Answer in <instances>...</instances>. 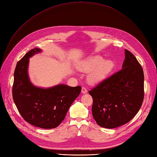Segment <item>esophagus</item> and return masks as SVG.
I'll return each mask as SVG.
<instances>
[{
	"instance_id": "1",
	"label": "esophagus",
	"mask_w": 157,
	"mask_h": 157,
	"mask_svg": "<svg viewBox=\"0 0 157 157\" xmlns=\"http://www.w3.org/2000/svg\"><path fill=\"white\" fill-rule=\"evenodd\" d=\"M86 92H87L86 88H85L84 87H83L82 88H81V93H82V94H86Z\"/></svg>"
}]
</instances>
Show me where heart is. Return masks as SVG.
Masks as SVG:
<instances>
[{"instance_id": "obj_1", "label": "heart", "mask_w": 157, "mask_h": 157, "mask_svg": "<svg viewBox=\"0 0 157 157\" xmlns=\"http://www.w3.org/2000/svg\"><path fill=\"white\" fill-rule=\"evenodd\" d=\"M114 63L110 59H105L100 56H94L86 58L80 63L78 69L83 72L92 71L88 75V80L92 85H96L104 81L111 72Z\"/></svg>"}]
</instances>
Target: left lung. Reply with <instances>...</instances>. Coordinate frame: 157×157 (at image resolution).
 I'll return each mask as SVG.
<instances>
[{"label": "left lung", "instance_id": "8db88e82", "mask_svg": "<svg viewBox=\"0 0 157 157\" xmlns=\"http://www.w3.org/2000/svg\"><path fill=\"white\" fill-rule=\"evenodd\" d=\"M122 69L88 92L98 124L112 129L126 124L138 113L144 99V72L137 58L124 49Z\"/></svg>", "mask_w": 157, "mask_h": 157}]
</instances>
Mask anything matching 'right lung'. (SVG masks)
<instances>
[{
    "mask_svg": "<svg viewBox=\"0 0 157 157\" xmlns=\"http://www.w3.org/2000/svg\"><path fill=\"white\" fill-rule=\"evenodd\" d=\"M35 48L25 54L17 63L14 72L13 98L20 114L31 124L44 129H52L62 122L81 87L59 84L49 88L34 85L28 74L29 58L40 53Z\"/></svg>",
    "mask_w": 157,
    "mask_h": 157,
    "instance_id": "1",
    "label": "right lung"
}]
</instances>
